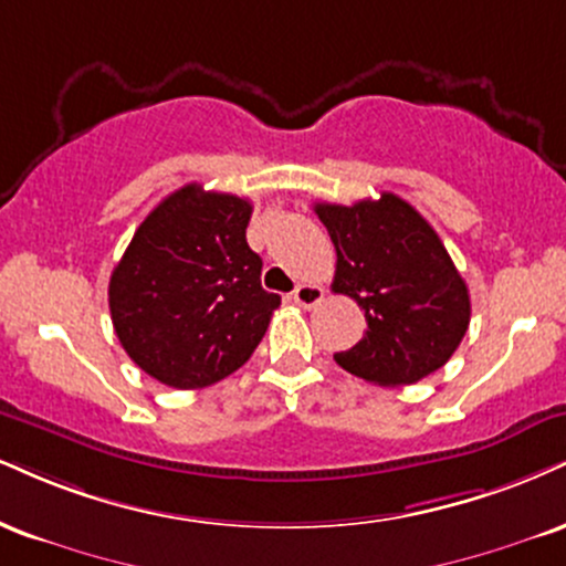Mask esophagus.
I'll list each match as a JSON object with an SVG mask.
<instances>
[{"label": "esophagus", "mask_w": 566, "mask_h": 566, "mask_svg": "<svg viewBox=\"0 0 566 566\" xmlns=\"http://www.w3.org/2000/svg\"><path fill=\"white\" fill-rule=\"evenodd\" d=\"M292 297H295V303L303 305V308H313V305L324 301V290L318 287V284L305 282V284H297V290L292 292Z\"/></svg>", "instance_id": "obj_1"}]
</instances>
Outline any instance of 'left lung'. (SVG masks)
I'll return each mask as SVG.
<instances>
[{"mask_svg": "<svg viewBox=\"0 0 566 566\" xmlns=\"http://www.w3.org/2000/svg\"><path fill=\"white\" fill-rule=\"evenodd\" d=\"M318 221L337 250L332 290L366 316V335L335 353L366 382L413 385L448 364L469 329L467 282L438 231L398 195L356 206L316 202Z\"/></svg>", "mask_w": 566, "mask_h": 566, "instance_id": "left-lung-1", "label": "left lung"}]
</instances>
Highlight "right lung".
<instances>
[{
	"mask_svg": "<svg viewBox=\"0 0 566 566\" xmlns=\"http://www.w3.org/2000/svg\"><path fill=\"white\" fill-rule=\"evenodd\" d=\"M244 197L187 184L149 213L113 269L111 316L128 358L158 382L197 390L253 356L282 297L261 287Z\"/></svg>",
	"mask_w": 566,
	"mask_h": 566,
	"instance_id": "add662e5",
	"label": "right lung"
}]
</instances>
